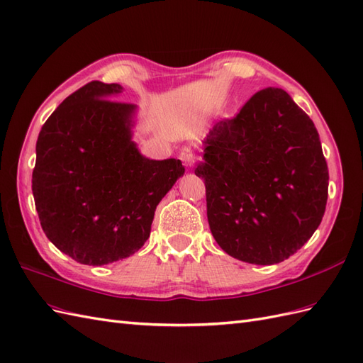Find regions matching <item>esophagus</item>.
I'll return each mask as SVG.
<instances>
[{
  "instance_id": "34e87169",
  "label": "esophagus",
  "mask_w": 363,
  "mask_h": 363,
  "mask_svg": "<svg viewBox=\"0 0 363 363\" xmlns=\"http://www.w3.org/2000/svg\"><path fill=\"white\" fill-rule=\"evenodd\" d=\"M179 160L184 162V165L187 167H193L194 165V160H196V155L191 150V147H182L179 152Z\"/></svg>"
}]
</instances>
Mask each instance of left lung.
Here are the masks:
<instances>
[{
	"instance_id": "obj_1",
	"label": "left lung",
	"mask_w": 363,
	"mask_h": 363,
	"mask_svg": "<svg viewBox=\"0 0 363 363\" xmlns=\"http://www.w3.org/2000/svg\"><path fill=\"white\" fill-rule=\"evenodd\" d=\"M194 169L206 184L213 238L239 261L272 265L319 227L328 167L313 121L282 89L267 87L203 141Z\"/></svg>"
}]
</instances>
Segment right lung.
Listing matches in <instances>:
<instances>
[{
    "label": "right lung",
    "instance_id": "obj_1",
    "mask_svg": "<svg viewBox=\"0 0 363 363\" xmlns=\"http://www.w3.org/2000/svg\"><path fill=\"white\" fill-rule=\"evenodd\" d=\"M123 87L91 81L64 99L36 141L32 191L41 227L84 265L125 259L150 236L156 206L184 174L179 160L153 161L132 141L136 107Z\"/></svg>",
    "mask_w": 363,
    "mask_h": 363
}]
</instances>
